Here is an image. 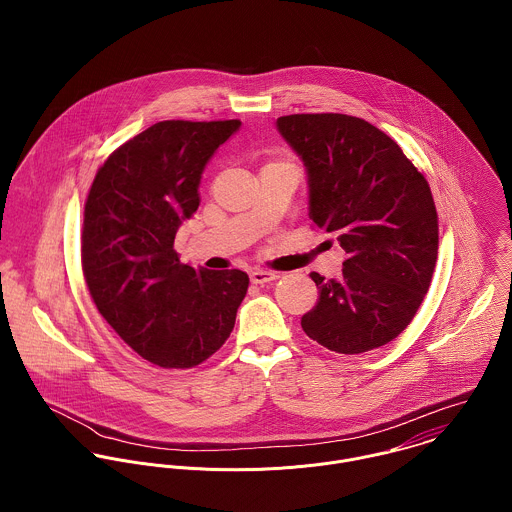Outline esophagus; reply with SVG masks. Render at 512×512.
<instances>
[{
  "instance_id": "34e87169",
  "label": "esophagus",
  "mask_w": 512,
  "mask_h": 512,
  "mask_svg": "<svg viewBox=\"0 0 512 512\" xmlns=\"http://www.w3.org/2000/svg\"><path fill=\"white\" fill-rule=\"evenodd\" d=\"M278 278H280L278 272H268V270H254V272L250 274L252 284H268V282H274V280H278Z\"/></svg>"
}]
</instances>
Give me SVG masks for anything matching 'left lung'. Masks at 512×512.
<instances>
[{"instance_id":"1","label":"left lung","mask_w":512,"mask_h":512,"mask_svg":"<svg viewBox=\"0 0 512 512\" xmlns=\"http://www.w3.org/2000/svg\"><path fill=\"white\" fill-rule=\"evenodd\" d=\"M276 126L305 165L309 217L347 252L339 280L311 274L319 299L301 327L335 353L378 349L410 325L432 284L438 213L430 185L361 118L292 114Z\"/></svg>"}]
</instances>
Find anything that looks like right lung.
Wrapping results in <instances>:
<instances>
[{
	"label": "right lung",
	"mask_w": 512,
	"mask_h": 512,
	"mask_svg": "<svg viewBox=\"0 0 512 512\" xmlns=\"http://www.w3.org/2000/svg\"><path fill=\"white\" fill-rule=\"evenodd\" d=\"M240 120L157 122L98 169L82 222V272L108 325L151 365L191 368L217 353L248 290L242 270H195L173 250L199 209L213 153Z\"/></svg>",
	"instance_id": "obj_1"
}]
</instances>
